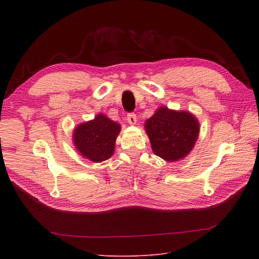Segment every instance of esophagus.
<instances>
[{"mask_svg":"<svg viewBox=\"0 0 259 259\" xmlns=\"http://www.w3.org/2000/svg\"><path fill=\"white\" fill-rule=\"evenodd\" d=\"M126 121L130 124H136L137 123V115L135 113H128V115H126Z\"/></svg>","mask_w":259,"mask_h":259,"instance_id":"1","label":"esophagus"}]
</instances>
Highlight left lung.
Returning <instances> with one entry per match:
<instances>
[{"mask_svg": "<svg viewBox=\"0 0 259 259\" xmlns=\"http://www.w3.org/2000/svg\"><path fill=\"white\" fill-rule=\"evenodd\" d=\"M145 128L152 151L158 157L171 162L188 155L199 135V122L194 114L175 111L166 107L159 108L146 121Z\"/></svg>", "mask_w": 259, "mask_h": 259, "instance_id": "obj_1", "label": "left lung"}]
</instances>
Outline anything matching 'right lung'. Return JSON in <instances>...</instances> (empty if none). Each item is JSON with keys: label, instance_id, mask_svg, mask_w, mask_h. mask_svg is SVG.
<instances>
[{"label": "right lung", "instance_id": "obj_1", "mask_svg": "<svg viewBox=\"0 0 259 259\" xmlns=\"http://www.w3.org/2000/svg\"><path fill=\"white\" fill-rule=\"evenodd\" d=\"M119 123L99 113L95 119L81 123L73 130V144L81 156L93 162H102L113 155Z\"/></svg>", "mask_w": 259, "mask_h": 259}]
</instances>
